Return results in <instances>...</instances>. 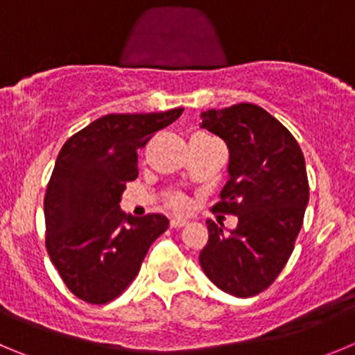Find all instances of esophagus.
<instances>
[{
  "label": "esophagus",
  "instance_id": "obj_1",
  "mask_svg": "<svg viewBox=\"0 0 355 355\" xmlns=\"http://www.w3.org/2000/svg\"><path fill=\"white\" fill-rule=\"evenodd\" d=\"M185 224H187V218H171L170 220V226L173 227V230H178V227H184Z\"/></svg>",
  "mask_w": 355,
  "mask_h": 355
}]
</instances>
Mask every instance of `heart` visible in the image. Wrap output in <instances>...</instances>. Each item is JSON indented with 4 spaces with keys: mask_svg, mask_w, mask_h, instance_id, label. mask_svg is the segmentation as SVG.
<instances>
[{
    "mask_svg": "<svg viewBox=\"0 0 355 355\" xmlns=\"http://www.w3.org/2000/svg\"><path fill=\"white\" fill-rule=\"evenodd\" d=\"M198 137H203V135H198ZM184 196H180V194H173V196L168 200V207L173 208V210H180V208H184Z\"/></svg>",
    "mask_w": 355,
    "mask_h": 355,
    "instance_id": "1",
    "label": "heart"
}]
</instances>
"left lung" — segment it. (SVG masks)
Masks as SVG:
<instances>
[{
    "label": "left lung",
    "instance_id": "left-lung-1",
    "mask_svg": "<svg viewBox=\"0 0 355 355\" xmlns=\"http://www.w3.org/2000/svg\"><path fill=\"white\" fill-rule=\"evenodd\" d=\"M201 119L230 148V180L211 210L236 215L238 226L224 234L207 220L200 264L224 293L256 296L284 270L303 226L310 196L303 152L286 125L252 103L207 110Z\"/></svg>",
    "mask_w": 355,
    "mask_h": 355
}]
</instances>
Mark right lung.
Returning a JSON list of instances; mask_svg holds the SVG:
<instances>
[{"label": "right lung", "mask_w": 355, "mask_h": 355, "mask_svg": "<svg viewBox=\"0 0 355 355\" xmlns=\"http://www.w3.org/2000/svg\"><path fill=\"white\" fill-rule=\"evenodd\" d=\"M182 112L108 114L62 145L43 200L45 245L62 282L85 303L121 296L170 226L161 214L128 217L119 203L138 177V148Z\"/></svg>", "instance_id": "right-lung-1"}]
</instances>
